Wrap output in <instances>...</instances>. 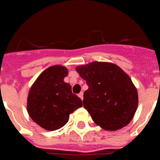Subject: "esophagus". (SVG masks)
I'll return each instance as SVG.
<instances>
[{
    "instance_id": "34e87169",
    "label": "esophagus",
    "mask_w": 160,
    "mask_h": 160,
    "mask_svg": "<svg viewBox=\"0 0 160 160\" xmlns=\"http://www.w3.org/2000/svg\"><path fill=\"white\" fill-rule=\"evenodd\" d=\"M78 97L80 98H81L82 100V99H83V92H81V93H80V94H78Z\"/></svg>"
}]
</instances>
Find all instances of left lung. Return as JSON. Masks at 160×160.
Masks as SVG:
<instances>
[{"label": "left lung", "mask_w": 160, "mask_h": 160, "mask_svg": "<svg viewBox=\"0 0 160 160\" xmlns=\"http://www.w3.org/2000/svg\"><path fill=\"white\" fill-rule=\"evenodd\" d=\"M76 71L88 86L83 107L93 121L106 131H117L128 125L136 112L138 98L128 73L107 62L78 66Z\"/></svg>", "instance_id": "1"}]
</instances>
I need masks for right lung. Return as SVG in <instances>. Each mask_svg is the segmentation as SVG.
Returning a JSON list of instances; mask_svg holds the SVG:
<instances>
[{"instance_id": "1", "label": "right lung", "mask_w": 160, "mask_h": 160, "mask_svg": "<svg viewBox=\"0 0 160 160\" xmlns=\"http://www.w3.org/2000/svg\"><path fill=\"white\" fill-rule=\"evenodd\" d=\"M67 68L55 65L38 76L29 91L27 111L33 122L47 131L60 129L70 114L82 107L81 98L72 94L71 86L64 82Z\"/></svg>"}]
</instances>
